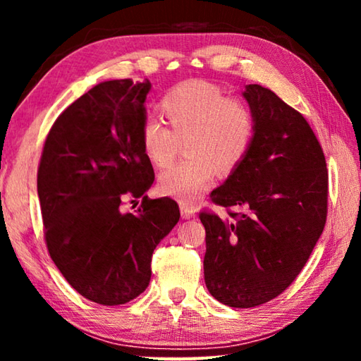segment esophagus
Here are the masks:
<instances>
[{"instance_id": "obj_1", "label": "esophagus", "mask_w": 361, "mask_h": 361, "mask_svg": "<svg viewBox=\"0 0 361 361\" xmlns=\"http://www.w3.org/2000/svg\"><path fill=\"white\" fill-rule=\"evenodd\" d=\"M180 212H181V218L183 219H191V218L195 216V210L192 209V207L185 205V204L180 205Z\"/></svg>"}]
</instances>
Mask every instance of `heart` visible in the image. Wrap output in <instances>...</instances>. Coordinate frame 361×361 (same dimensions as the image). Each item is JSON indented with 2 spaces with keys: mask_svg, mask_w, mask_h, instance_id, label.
<instances>
[{
  "mask_svg": "<svg viewBox=\"0 0 361 361\" xmlns=\"http://www.w3.org/2000/svg\"><path fill=\"white\" fill-rule=\"evenodd\" d=\"M170 129L146 119L140 130L142 149L159 169L173 162L178 142L186 140V161L159 175V191L185 205H192L219 173H229L248 154L255 137L253 114L242 102L228 99L207 82L176 85L161 100Z\"/></svg>",
  "mask_w": 361,
  "mask_h": 361,
  "instance_id": "b5f03b06",
  "label": "heart"
}]
</instances>
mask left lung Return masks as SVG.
Masks as SVG:
<instances>
[{"label": "left lung", "instance_id": "left-lung-1", "mask_svg": "<svg viewBox=\"0 0 361 361\" xmlns=\"http://www.w3.org/2000/svg\"><path fill=\"white\" fill-rule=\"evenodd\" d=\"M242 95L253 114V143L210 197L245 212L199 216L207 290L229 307L248 309L285 291L307 262L326 223L328 172L301 113L259 84Z\"/></svg>", "mask_w": 361, "mask_h": 361}]
</instances>
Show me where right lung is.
Segmentation results:
<instances>
[{"label":"right lung","mask_w":361,"mask_h":361,"mask_svg":"<svg viewBox=\"0 0 361 361\" xmlns=\"http://www.w3.org/2000/svg\"><path fill=\"white\" fill-rule=\"evenodd\" d=\"M151 82L94 85L54 122L38 169L49 255L89 301L119 305L148 288L157 243L180 219L169 197L148 199L154 170L140 142ZM143 197L137 214L120 210Z\"/></svg>","instance_id":"1"}]
</instances>
